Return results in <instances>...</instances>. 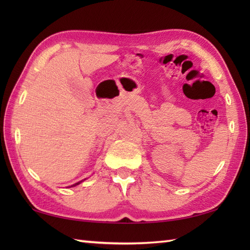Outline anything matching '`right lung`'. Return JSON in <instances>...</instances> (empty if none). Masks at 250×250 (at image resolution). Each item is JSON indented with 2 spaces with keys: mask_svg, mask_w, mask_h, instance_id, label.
<instances>
[{
  "mask_svg": "<svg viewBox=\"0 0 250 250\" xmlns=\"http://www.w3.org/2000/svg\"><path fill=\"white\" fill-rule=\"evenodd\" d=\"M83 180H84V179H83ZM83 180H82V182H83ZM82 182H78V183H76V184H74V185H72V186H71V187H75V186L79 185V184H81Z\"/></svg>",
  "mask_w": 250,
  "mask_h": 250,
  "instance_id": "obj_1",
  "label": "right lung"
}]
</instances>
